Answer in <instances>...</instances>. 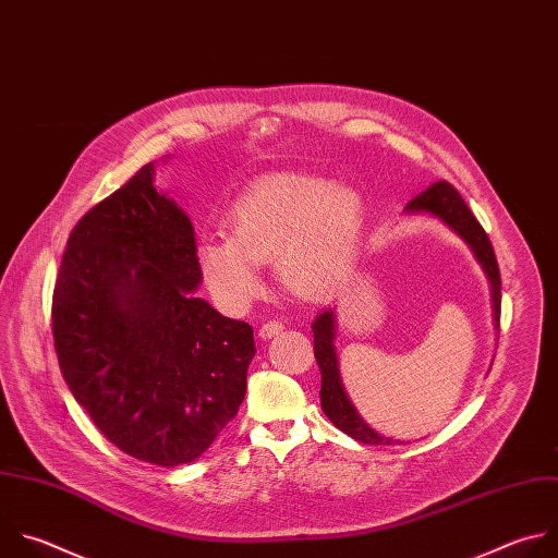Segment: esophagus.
<instances>
[{
    "label": "esophagus",
    "mask_w": 558,
    "mask_h": 558,
    "mask_svg": "<svg viewBox=\"0 0 558 558\" xmlns=\"http://www.w3.org/2000/svg\"><path fill=\"white\" fill-rule=\"evenodd\" d=\"M282 328H284V326H282L280 322H265V324L258 328V337H260L263 341H267V339L276 337Z\"/></svg>",
    "instance_id": "1"
}]
</instances>
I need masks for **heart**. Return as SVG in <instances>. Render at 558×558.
Masks as SVG:
<instances>
[{
  "label": "heart",
  "mask_w": 558,
  "mask_h": 558,
  "mask_svg": "<svg viewBox=\"0 0 558 558\" xmlns=\"http://www.w3.org/2000/svg\"><path fill=\"white\" fill-rule=\"evenodd\" d=\"M230 236L197 243V267L221 308L243 313L263 291V263L284 289L324 300L348 280L363 234L356 191L326 177L278 174L256 181L228 213Z\"/></svg>",
  "instance_id": "b5f03b06"
}]
</instances>
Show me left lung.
<instances>
[{
    "instance_id": "obj_1",
    "label": "left lung",
    "mask_w": 558,
    "mask_h": 558,
    "mask_svg": "<svg viewBox=\"0 0 558 558\" xmlns=\"http://www.w3.org/2000/svg\"><path fill=\"white\" fill-rule=\"evenodd\" d=\"M405 215H410V217L427 215V217L440 221L447 230H451L458 239H462L466 243V247L471 250L473 258L477 260V265L482 267V271L488 280L490 306H493V326L497 330L499 328V306H501L499 267H497L495 252H493V245H490L486 232L475 221V217L471 215V210L466 208V204L462 202L458 191L453 189V185H449L447 181H438V183L429 185L425 193H421L416 199H412L405 206ZM335 308L322 311L313 322L315 359H317L319 373H322L319 399H322L324 414L332 421V425H337V429H341L350 438L361 440L365 445L403 442V440L384 436L377 429L369 427L363 421V416L356 412L354 403L350 401V397L343 388V381H341L339 356H337V348H335V337H337V313H335Z\"/></svg>"
}]
</instances>
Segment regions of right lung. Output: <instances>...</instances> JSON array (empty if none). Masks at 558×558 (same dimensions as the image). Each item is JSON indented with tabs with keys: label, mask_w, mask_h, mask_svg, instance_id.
I'll return each mask as SVG.
<instances>
[{
	"label": "right lung",
	"mask_w": 558,
	"mask_h": 558,
	"mask_svg": "<svg viewBox=\"0 0 558 558\" xmlns=\"http://www.w3.org/2000/svg\"><path fill=\"white\" fill-rule=\"evenodd\" d=\"M195 250L150 161L76 223L54 287V345L76 403L118 449L157 466L208 451L256 354L252 326L197 295Z\"/></svg>",
	"instance_id": "right-lung-1"
}]
</instances>
